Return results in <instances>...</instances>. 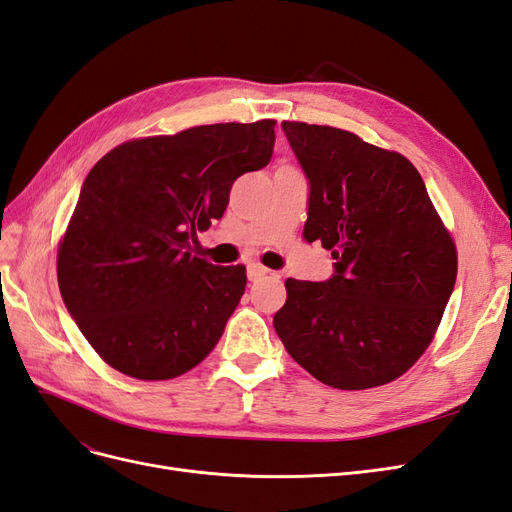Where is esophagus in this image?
<instances>
[{
	"label": "esophagus",
	"mask_w": 512,
	"mask_h": 512,
	"mask_svg": "<svg viewBox=\"0 0 512 512\" xmlns=\"http://www.w3.org/2000/svg\"><path fill=\"white\" fill-rule=\"evenodd\" d=\"M267 273H269V269H265V267L250 265V267H247V280H250V282H260Z\"/></svg>",
	"instance_id": "obj_1"
}]
</instances>
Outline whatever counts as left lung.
Listing matches in <instances>:
<instances>
[{"instance_id": "left-lung-1", "label": "left lung", "mask_w": 512, "mask_h": 512, "mask_svg": "<svg viewBox=\"0 0 512 512\" xmlns=\"http://www.w3.org/2000/svg\"><path fill=\"white\" fill-rule=\"evenodd\" d=\"M307 185L305 239L331 250L327 282L286 280L273 327L316 380L342 391L399 378L431 344L457 252L401 153L329 126L282 121Z\"/></svg>"}]
</instances>
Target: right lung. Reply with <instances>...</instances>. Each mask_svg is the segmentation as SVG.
I'll return each instance as SVG.
<instances>
[{
	"label": "right lung",
	"mask_w": 512,
	"mask_h": 512,
	"mask_svg": "<svg viewBox=\"0 0 512 512\" xmlns=\"http://www.w3.org/2000/svg\"><path fill=\"white\" fill-rule=\"evenodd\" d=\"M275 121L213 123L128 141L89 170L59 245L57 282L102 359L170 380L215 348L245 292V267L192 254L232 183L267 166Z\"/></svg>",
	"instance_id": "add662e5"
}]
</instances>
